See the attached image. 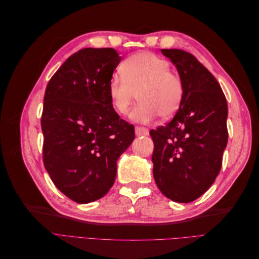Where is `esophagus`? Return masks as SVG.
<instances>
[{
	"mask_svg": "<svg viewBox=\"0 0 259 259\" xmlns=\"http://www.w3.org/2000/svg\"><path fill=\"white\" fill-rule=\"evenodd\" d=\"M135 134L137 136H147V135H149V130L146 127H143V126H136Z\"/></svg>",
	"mask_w": 259,
	"mask_h": 259,
	"instance_id": "obj_1",
	"label": "esophagus"
}]
</instances>
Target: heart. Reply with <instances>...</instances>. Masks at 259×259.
<instances>
[{
  "instance_id": "obj_1",
  "label": "heart",
  "mask_w": 259,
  "mask_h": 259,
  "mask_svg": "<svg viewBox=\"0 0 259 259\" xmlns=\"http://www.w3.org/2000/svg\"><path fill=\"white\" fill-rule=\"evenodd\" d=\"M169 62L150 52H140L125 59L121 73H114L108 83V94L116 113L125 115L136 98L140 103L133 109L131 119L139 123L173 116L182 105L184 84L170 71Z\"/></svg>"
}]
</instances>
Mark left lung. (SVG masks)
Returning <instances> with one entry per match:
<instances>
[{"mask_svg": "<svg viewBox=\"0 0 259 259\" xmlns=\"http://www.w3.org/2000/svg\"><path fill=\"white\" fill-rule=\"evenodd\" d=\"M177 68L184 98L173 120L150 132L153 176L171 201L189 203L214 184L228 142V106L221 85L193 55L161 50Z\"/></svg>", "mask_w": 259, "mask_h": 259, "instance_id": "1", "label": "left lung"}]
</instances>
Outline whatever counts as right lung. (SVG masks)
Returning <instances> with one entry per match:
<instances>
[{"label":"right lung","instance_id":"right-lung-1","mask_svg":"<svg viewBox=\"0 0 259 259\" xmlns=\"http://www.w3.org/2000/svg\"><path fill=\"white\" fill-rule=\"evenodd\" d=\"M121 57L113 49L71 55L46 86L41 126L43 162L54 185L76 203L110 190L116 161L135 138L112 108L108 83Z\"/></svg>","mask_w":259,"mask_h":259}]
</instances>
